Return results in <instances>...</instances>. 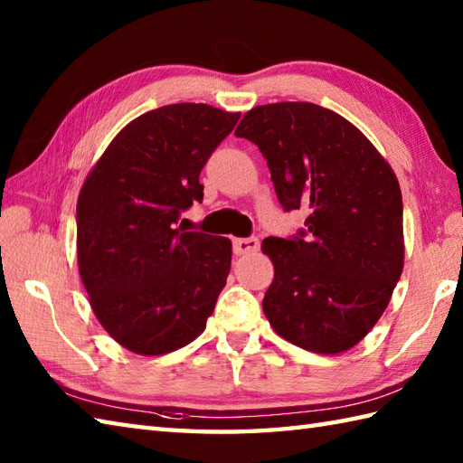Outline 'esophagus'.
<instances>
[{"mask_svg": "<svg viewBox=\"0 0 463 463\" xmlns=\"http://www.w3.org/2000/svg\"><path fill=\"white\" fill-rule=\"evenodd\" d=\"M260 247V241L257 237H249V239H234L232 241V250L234 254H250V252H257Z\"/></svg>", "mask_w": 463, "mask_h": 463, "instance_id": "1", "label": "esophagus"}]
</instances>
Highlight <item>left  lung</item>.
I'll return each mask as SVG.
<instances>
[{
  "mask_svg": "<svg viewBox=\"0 0 463 463\" xmlns=\"http://www.w3.org/2000/svg\"><path fill=\"white\" fill-rule=\"evenodd\" d=\"M259 146L284 211H308L294 237L262 241L274 280L262 308L274 332L317 354L366 336L404 269L402 193L392 166L338 113L259 105L234 131Z\"/></svg>",
  "mask_w": 463,
  "mask_h": 463,
  "instance_id": "1",
  "label": "left lung"
}]
</instances>
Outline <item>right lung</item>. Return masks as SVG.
Returning a JSON list of instances; mask_svg holds the SVG:
<instances>
[{"mask_svg": "<svg viewBox=\"0 0 463 463\" xmlns=\"http://www.w3.org/2000/svg\"><path fill=\"white\" fill-rule=\"evenodd\" d=\"M241 113L175 103L115 137L77 201V262L109 336L143 356L193 342L231 270L232 244L189 232L181 214L203 201L199 175Z\"/></svg>", "mask_w": 463, "mask_h": 463, "instance_id": "right-lung-1", "label": "right lung"}]
</instances>
